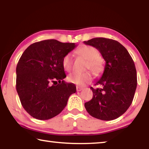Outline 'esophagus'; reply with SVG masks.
Here are the masks:
<instances>
[{"label":"esophagus","instance_id":"esophagus-1","mask_svg":"<svg viewBox=\"0 0 149 149\" xmlns=\"http://www.w3.org/2000/svg\"><path fill=\"white\" fill-rule=\"evenodd\" d=\"M83 89H84V88L81 87H79V86H77L76 87L77 91H81Z\"/></svg>","mask_w":149,"mask_h":149}]
</instances>
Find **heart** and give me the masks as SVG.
Returning a JSON list of instances; mask_svg holds the SVG:
<instances>
[{
  "instance_id": "1",
  "label": "heart",
  "mask_w": 149,
  "mask_h": 149,
  "mask_svg": "<svg viewBox=\"0 0 149 149\" xmlns=\"http://www.w3.org/2000/svg\"><path fill=\"white\" fill-rule=\"evenodd\" d=\"M79 54L85 60H88L87 68L90 69L95 75H99L102 74L104 70L102 60L100 58V52L96 48L85 45L77 50ZM62 66L67 72L71 71L72 68V60L70 54H65L62 61ZM93 79V75L90 72H74L68 76L70 82L77 85H85L89 84Z\"/></svg>"
}]
</instances>
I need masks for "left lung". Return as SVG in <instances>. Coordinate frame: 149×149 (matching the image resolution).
I'll return each mask as SVG.
<instances>
[{
    "label": "left lung",
    "instance_id": "8db88e82",
    "mask_svg": "<svg viewBox=\"0 0 149 149\" xmlns=\"http://www.w3.org/2000/svg\"><path fill=\"white\" fill-rule=\"evenodd\" d=\"M101 53L106 64L103 74L92 87V99L85 103L87 112L97 119H116L132 104L137 88V71L127 49L115 40L97 37L84 41Z\"/></svg>",
    "mask_w": 149,
    "mask_h": 149
}]
</instances>
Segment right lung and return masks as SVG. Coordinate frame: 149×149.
<instances>
[{
	"label": "right lung",
	"mask_w": 149,
	"mask_h": 149,
	"mask_svg": "<svg viewBox=\"0 0 149 149\" xmlns=\"http://www.w3.org/2000/svg\"><path fill=\"white\" fill-rule=\"evenodd\" d=\"M76 47L55 39L35 42L27 48L16 67V91L25 110L36 119L45 120L64 110L70 96L76 92L65 83L62 58Z\"/></svg>",
	"instance_id": "1"
}]
</instances>
